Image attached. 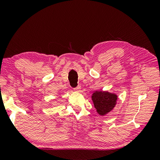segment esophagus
Returning <instances> with one entry per match:
<instances>
[{"label": "esophagus", "mask_w": 160, "mask_h": 160, "mask_svg": "<svg viewBox=\"0 0 160 160\" xmlns=\"http://www.w3.org/2000/svg\"><path fill=\"white\" fill-rule=\"evenodd\" d=\"M74 90H75V92H80V90H81V88H80V86H78L77 88H74Z\"/></svg>", "instance_id": "1"}]
</instances>
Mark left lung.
Returning a JSON list of instances; mask_svg holds the SVG:
<instances>
[{"instance_id":"8db88e82","label":"left lung","mask_w":160,"mask_h":160,"mask_svg":"<svg viewBox=\"0 0 160 160\" xmlns=\"http://www.w3.org/2000/svg\"><path fill=\"white\" fill-rule=\"evenodd\" d=\"M91 98L97 113L104 116L112 112L116 107L118 95L108 91L97 90L92 94Z\"/></svg>"}]
</instances>
